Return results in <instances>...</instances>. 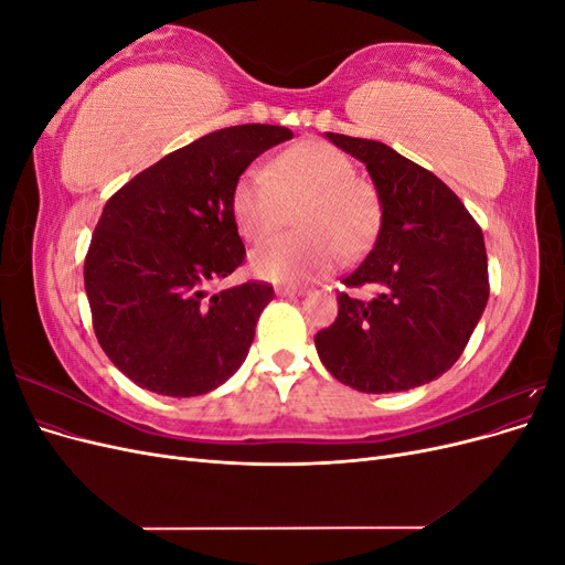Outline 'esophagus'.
I'll list each match as a JSON object with an SVG mask.
<instances>
[{"label": "esophagus", "mask_w": 565, "mask_h": 565, "mask_svg": "<svg viewBox=\"0 0 565 565\" xmlns=\"http://www.w3.org/2000/svg\"><path fill=\"white\" fill-rule=\"evenodd\" d=\"M306 289H295V287H280L278 289V297H287V299H297L303 297Z\"/></svg>", "instance_id": "esophagus-1"}]
</instances>
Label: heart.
Wrapping results in <instances>:
<instances>
[{"label": "heart", "instance_id": "1", "mask_svg": "<svg viewBox=\"0 0 565 565\" xmlns=\"http://www.w3.org/2000/svg\"><path fill=\"white\" fill-rule=\"evenodd\" d=\"M297 233L252 252L256 276L303 285L332 273L344 256L363 254L382 224L377 188L355 177L344 152L301 141L264 167H252L235 181L231 212L247 243H262L280 231L295 210Z\"/></svg>", "mask_w": 565, "mask_h": 565}]
</instances>
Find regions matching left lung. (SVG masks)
Here are the masks:
<instances>
[{"mask_svg":"<svg viewBox=\"0 0 565 565\" xmlns=\"http://www.w3.org/2000/svg\"><path fill=\"white\" fill-rule=\"evenodd\" d=\"M328 139L372 177L382 200L377 243L341 280L372 299L339 292V313L316 334L332 377L363 393L422 386L448 372L488 303L481 226L429 169L386 143L332 134Z\"/></svg>","mask_w":565,"mask_h":565,"instance_id":"obj_1","label":"left lung"}]
</instances>
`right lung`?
Returning a JSON list of instances; mask_svg holds the SVG:
<instances>
[{
	"label": "right lung",
	"mask_w": 565,
	"mask_h": 565,
	"mask_svg": "<svg viewBox=\"0 0 565 565\" xmlns=\"http://www.w3.org/2000/svg\"><path fill=\"white\" fill-rule=\"evenodd\" d=\"M292 139L276 125L200 136L143 169L106 202L84 259L94 332L113 365L141 388L191 398L245 363L273 285L210 295L243 266L231 212L235 181L264 150Z\"/></svg>",
	"instance_id": "obj_1"
}]
</instances>
